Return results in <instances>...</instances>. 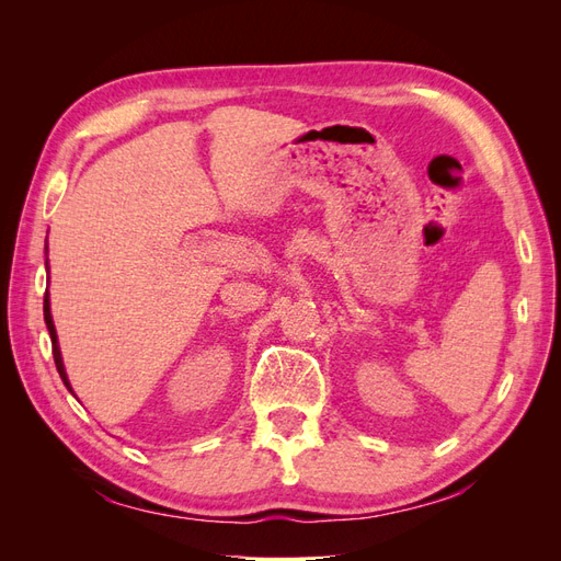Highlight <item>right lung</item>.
Here are the masks:
<instances>
[{"mask_svg":"<svg viewBox=\"0 0 561 561\" xmlns=\"http://www.w3.org/2000/svg\"><path fill=\"white\" fill-rule=\"evenodd\" d=\"M46 250H48V245H46ZM46 271H48V257H46ZM44 320H46V328H48V334H50V344H54V360H56V367H58V375H60L62 383L67 386V390H70V393H75L70 379H67L65 365H62V355H60V346H58V334H56V325H54V316H50V299H48V293H46V297H44Z\"/></svg>","mask_w":561,"mask_h":561,"instance_id":"obj_1","label":"right lung"}]
</instances>
